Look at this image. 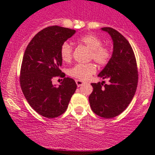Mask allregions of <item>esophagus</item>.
<instances>
[{"label":"esophagus","mask_w":155,"mask_h":155,"mask_svg":"<svg viewBox=\"0 0 155 155\" xmlns=\"http://www.w3.org/2000/svg\"><path fill=\"white\" fill-rule=\"evenodd\" d=\"M84 81H83L76 80V84H77V85H78V87H81V86L84 84Z\"/></svg>","instance_id":"obj_1"}]
</instances>
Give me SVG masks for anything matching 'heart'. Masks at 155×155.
Instances as JSON below:
<instances>
[{"mask_svg": "<svg viewBox=\"0 0 155 155\" xmlns=\"http://www.w3.org/2000/svg\"><path fill=\"white\" fill-rule=\"evenodd\" d=\"M80 42L85 45L91 50L90 58L93 59L100 65L105 64L109 61L110 52L107 48L102 46V40L93 34L84 35L79 39ZM72 46L70 43L65 42L61 47V57L64 62H69L72 58ZM96 71L95 66L93 64H77L69 71V74L76 78L86 80Z\"/></svg>", "mask_w": 155, "mask_h": 155, "instance_id": "heart-1", "label": "heart"}]
</instances>
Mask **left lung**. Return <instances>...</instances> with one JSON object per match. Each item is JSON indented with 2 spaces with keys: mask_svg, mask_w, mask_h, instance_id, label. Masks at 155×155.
Returning a JSON list of instances; mask_svg holds the SVG:
<instances>
[{
  "mask_svg": "<svg viewBox=\"0 0 155 155\" xmlns=\"http://www.w3.org/2000/svg\"><path fill=\"white\" fill-rule=\"evenodd\" d=\"M112 38V57L98 78L109 79V84L91 83L93 91L89 103L95 114L105 119L113 118L127 109L134 98L138 81L137 62L130 42L125 37L109 27L102 28Z\"/></svg>",
  "mask_w": 155,
  "mask_h": 155,
  "instance_id": "8db88e82",
  "label": "left lung"
}]
</instances>
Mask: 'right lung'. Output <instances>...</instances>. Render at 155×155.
Segmentation results:
<instances>
[{
	"instance_id": "right-lung-1",
	"label": "right lung",
	"mask_w": 155,
	"mask_h": 155,
	"mask_svg": "<svg viewBox=\"0 0 155 155\" xmlns=\"http://www.w3.org/2000/svg\"><path fill=\"white\" fill-rule=\"evenodd\" d=\"M75 31L57 25L48 27L33 37L25 51L20 76L21 90L30 106L46 118L62 115L76 91V83L70 78H64L58 86L52 83L53 77L64 75L60 70L63 61L61 47Z\"/></svg>"
}]
</instances>
